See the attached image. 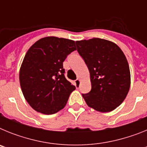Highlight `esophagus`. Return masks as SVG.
<instances>
[{
    "mask_svg": "<svg viewBox=\"0 0 147 147\" xmlns=\"http://www.w3.org/2000/svg\"><path fill=\"white\" fill-rule=\"evenodd\" d=\"M75 86H76V88H79L80 86V80H75Z\"/></svg>",
    "mask_w": 147,
    "mask_h": 147,
    "instance_id": "esophagus-1",
    "label": "esophagus"
}]
</instances>
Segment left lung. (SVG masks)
Here are the masks:
<instances>
[{
	"label": "left lung",
	"mask_w": 147,
	"mask_h": 147,
	"mask_svg": "<svg viewBox=\"0 0 147 147\" xmlns=\"http://www.w3.org/2000/svg\"><path fill=\"white\" fill-rule=\"evenodd\" d=\"M76 47L90 71L91 90L82 94L90 107L113 111L124 102L130 87V71L121 49L100 38L76 41Z\"/></svg>",
	"instance_id": "8db88e82"
}]
</instances>
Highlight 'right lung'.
Listing matches in <instances>:
<instances>
[{
	"mask_svg": "<svg viewBox=\"0 0 147 147\" xmlns=\"http://www.w3.org/2000/svg\"><path fill=\"white\" fill-rule=\"evenodd\" d=\"M75 50L74 40L57 37H43L29 48L19 79L23 96L34 110L51 115L64 108L76 87L65 77L63 62Z\"/></svg>",
	"mask_w": 147,
	"mask_h": 147,
	"instance_id": "1",
	"label": "right lung"
}]
</instances>
